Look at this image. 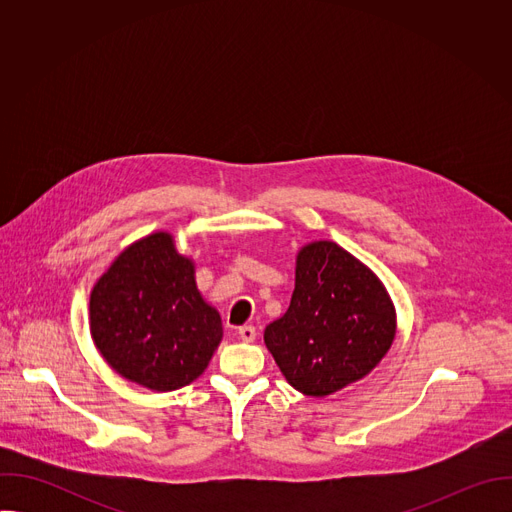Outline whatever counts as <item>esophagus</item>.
I'll use <instances>...</instances> for the list:
<instances>
[{"label":"esophagus","instance_id":"obj_1","mask_svg":"<svg viewBox=\"0 0 512 512\" xmlns=\"http://www.w3.org/2000/svg\"><path fill=\"white\" fill-rule=\"evenodd\" d=\"M237 334H239V338H241L243 342H253V340H255V336H257L255 326H241Z\"/></svg>","mask_w":512,"mask_h":512}]
</instances>
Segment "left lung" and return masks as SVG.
Returning <instances> with one entry per match:
<instances>
[{"label": "left lung", "mask_w": 512, "mask_h": 512, "mask_svg": "<svg viewBox=\"0 0 512 512\" xmlns=\"http://www.w3.org/2000/svg\"><path fill=\"white\" fill-rule=\"evenodd\" d=\"M395 332L383 281L336 243L314 241L298 251L289 308L263 338L291 387L326 397L367 377Z\"/></svg>", "instance_id": "obj_1"}]
</instances>
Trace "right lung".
<instances>
[{"label":"right lung","instance_id":"add662e5","mask_svg":"<svg viewBox=\"0 0 512 512\" xmlns=\"http://www.w3.org/2000/svg\"><path fill=\"white\" fill-rule=\"evenodd\" d=\"M91 336L123 379L158 393L198 379L223 340V322L196 287L194 261L170 233L131 243L99 277Z\"/></svg>","mask_w":512,"mask_h":512}]
</instances>
